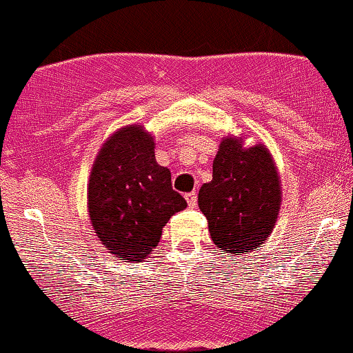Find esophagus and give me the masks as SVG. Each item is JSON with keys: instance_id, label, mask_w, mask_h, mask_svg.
I'll return each instance as SVG.
<instances>
[{"instance_id": "34e87169", "label": "esophagus", "mask_w": 353, "mask_h": 353, "mask_svg": "<svg viewBox=\"0 0 353 353\" xmlns=\"http://www.w3.org/2000/svg\"><path fill=\"white\" fill-rule=\"evenodd\" d=\"M185 200H187V205H189L190 208H194L195 205H197V194H195V192L185 194Z\"/></svg>"}]
</instances>
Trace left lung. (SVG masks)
I'll return each mask as SVG.
<instances>
[{
    "mask_svg": "<svg viewBox=\"0 0 353 353\" xmlns=\"http://www.w3.org/2000/svg\"><path fill=\"white\" fill-rule=\"evenodd\" d=\"M282 205V182L269 148L223 137L212 181L200 187L199 208L221 252L249 254L269 239Z\"/></svg>",
    "mask_w": 353,
    "mask_h": 353,
    "instance_id": "left-lung-1",
    "label": "left lung"
}]
</instances>
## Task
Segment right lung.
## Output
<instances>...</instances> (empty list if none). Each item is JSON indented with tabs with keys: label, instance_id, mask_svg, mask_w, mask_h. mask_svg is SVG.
Segmentation results:
<instances>
[{
	"label": "right lung",
	"instance_id": "add662e5",
	"mask_svg": "<svg viewBox=\"0 0 353 353\" xmlns=\"http://www.w3.org/2000/svg\"><path fill=\"white\" fill-rule=\"evenodd\" d=\"M154 145L143 125H125L102 143L89 174L92 230L107 252L130 264L153 254L169 218L187 207L171 171L156 163Z\"/></svg>",
	"mask_w": 353,
	"mask_h": 353
}]
</instances>
